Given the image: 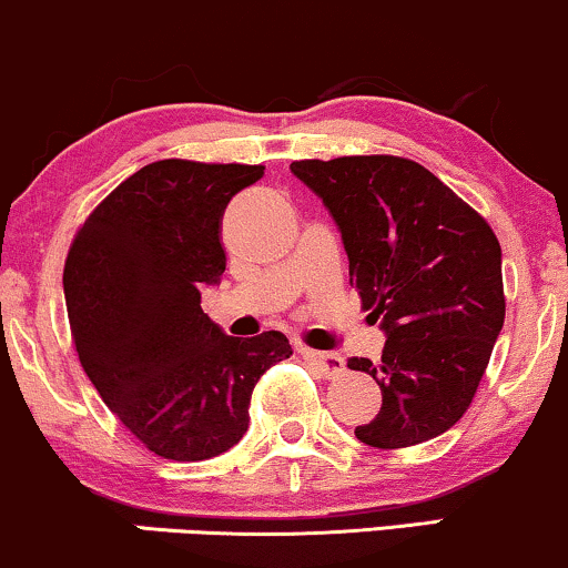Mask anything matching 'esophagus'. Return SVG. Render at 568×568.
<instances>
[{
	"instance_id": "1",
	"label": "esophagus",
	"mask_w": 568,
	"mask_h": 568,
	"mask_svg": "<svg viewBox=\"0 0 568 568\" xmlns=\"http://www.w3.org/2000/svg\"><path fill=\"white\" fill-rule=\"evenodd\" d=\"M303 358L311 363L313 368H318L326 379L345 374V361L334 353H313V349H303Z\"/></svg>"
}]
</instances>
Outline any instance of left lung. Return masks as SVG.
<instances>
[{
	"mask_svg": "<svg viewBox=\"0 0 568 568\" xmlns=\"http://www.w3.org/2000/svg\"><path fill=\"white\" fill-rule=\"evenodd\" d=\"M290 168L324 200L349 284L387 334L379 363L347 361L382 389V410L355 437L397 450L447 432L477 395L506 318L498 236L413 160L353 155Z\"/></svg>",
	"mask_w": 568,
	"mask_h": 568,
	"instance_id": "1",
	"label": "left lung"
}]
</instances>
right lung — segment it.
I'll use <instances>...</instances> for the list:
<instances>
[{
	"label": "right lung",
	"mask_w": 568,
	"mask_h": 568,
	"mask_svg": "<svg viewBox=\"0 0 568 568\" xmlns=\"http://www.w3.org/2000/svg\"><path fill=\"white\" fill-rule=\"evenodd\" d=\"M263 165L158 160L104 197L70 244L62 286L87 376L160 458L207 460L242 439L250 397L292 355L282 332L240 339L202 313L226 271L221 221Z\"/></svg>",
	"instance_id": "obj_1"
}]
</instances>
